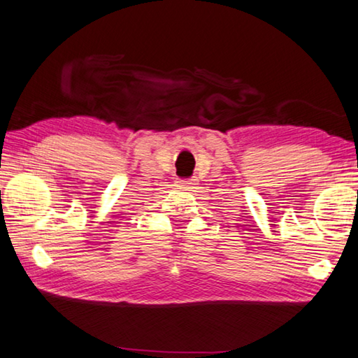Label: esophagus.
I'll return each instance as SVG.
<instances>
[{"label":"esophagus","instance_id":"obj_1","mask_svg":"<svg viewBox=\"0 0 358 358\" xmlns=\"http://www.w3.org/2000/svg\"><path fill=\"white\" fill-rule=\"evenodd\" d=\"M180 185L181 186H185V187H194L197 185V178H191V180H183V181H180Z\"/></svg>","mask_w":358,"mask_h":358}]
</instances>
